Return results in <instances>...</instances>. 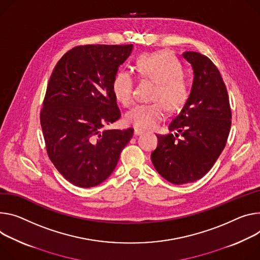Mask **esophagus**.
I'll return each mask as SVG.
<instances>
[{
    "label": "esophagus",
    "instance_id": "1",
    "mask_svg": "<svg viewBox=\"0 0 260 260\" xmlns=\"http://www.w3.org/2000/svg\"><path fill=\"white\" fill-rule=\"evenodd\" d=\"M143 133H144V131L141 129V128H135V129H134V135H135V136H139V135L143 134Z\"/></svg>",
    "mask_w": 260,
    "mask_h": 260
}]
</instances>
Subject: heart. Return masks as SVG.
<instances>
[{
  "instance_id": "obj_1",
  "label": "heart",
  "mask_w": 260,
  "mask_h": 260,
  "mask_svg": "<svg viewBox=\"0 0 260 260\" xmlns=\"http://www.w3.org/2000/svg\"><path fill=\"white\" fill-rule=\"evenodd\" d=\"M136 69L140 77L150 79L156 83L152 100L155 102L137 106L127 113L125 120L138 128L149 129L155 127L169 110L179 109L188 96V85L182 76V66L179 61L168 52H156L141 55L136 62ZM135 80L126 70H119L112 83L116 100L125 107L135 101Z\"/></svg>"
}]
</instances>
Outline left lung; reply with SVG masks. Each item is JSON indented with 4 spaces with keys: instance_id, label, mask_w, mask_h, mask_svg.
<instances>
[{
    "instance_id": "1",
    "label": "left lung",
    "mask_w": 260,
    "mask_h": 260,
    "mask_svg": "<svg viewBox=\"0 0 260 260\" xmlns=\"http://www.w3.org/2000/svg\"><path fill=\"white\" fill-rule=\"evenodd\" d=\"M191 64L193 83L185 104L169 124L172 134L156 135L158 144L151 153L155 170L174 184L202 178L222 153L231 126L226 86L216 65L206 56L184 52ZM180 133L182 138L176 140Z\"/></svg>"
}]
</instances>
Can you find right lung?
Listing matches in <instances>:
<instances>
[{"mask_svg":"<svg viewBox=\"0 0 260 260\" xmlns=\"http://www.w3.org/2000/svg\"><path fill=\"white\" fill-rule=\"evenodd\" d=\"M133 44H88L68 51L46 88L40 124L46 151L65 179L95 186L114 171L134 129H108L120 118L112 83Z\"/></svg>","mask_w":260,"mask_h":260,"instance_id":"right-lung-1","label":"right lung"}]
</instances>
